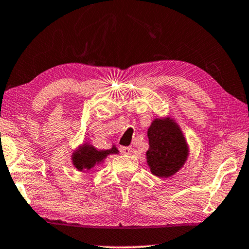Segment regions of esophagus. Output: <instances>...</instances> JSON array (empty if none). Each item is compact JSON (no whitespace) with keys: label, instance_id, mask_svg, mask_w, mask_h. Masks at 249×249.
<instances>
[{"label":"esophagus","instance_id":"obj_1","mask_svg":"<svg viewBox=\"0 0 249 249\" xmlns=\"http://www.w3.org/2000/svg\"><path fill=\"white\" fill-rule=\"evenodd\" d=\"M121 152L124 154H131L133 152V148L131 146H121Z\"/></svg>","mask_w":249,"mask_h":249}]
</instances>
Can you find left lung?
<instances>
[{"mask_svg": "<svg viewBox=\"0 0 249 249\" xmlns=\"http://www.w3.org/2000/svg\"><path fill=\"white\" fill-rule=\"evenodd\" d=\"M146 162L151 173L169 178L184 165L189 146L180 126L170 117L155 118L147 129Z\"/></svg>", "mask_w": 249, "mask_h": 249, "instance_id": "8db88e82", "label": "left lung"}]
</instances>
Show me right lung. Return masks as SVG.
Masks as SVG:
<instances>
[{"label":"right lung","mask_w":249,"mask_h":249,"mask_svg":"<svg viewBox=\"0 0 249 249\" xmlns=\"http://www.w3.org/2000/svg\"><path fill=\"white\" fill-rule=\"evenodd\" d=\"M117 147L113 145L109 150H97L91 144L85 143L72 153V164L78 171H89L95 165L101 164L109 154H117Z\"/></svg>","instance_id":"obj_1"}]
</instances>
